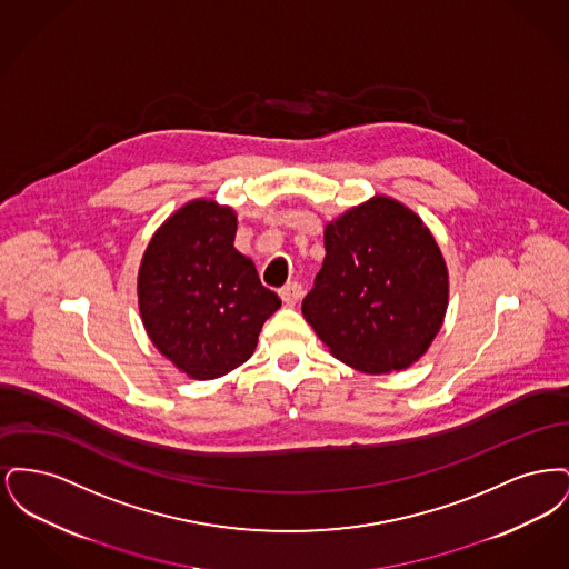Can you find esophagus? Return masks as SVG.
I'll use <instances>...</instances> for the list:
<instances>
[{
	"instance_id": "34e87169",
	"label": "esophagus",
	"mask_w": 569,
	"mask_h": 569,
	"mask_svg": "<svg viewBox=\"0 0 569 569\" xmlns=\"http://www.w3.org/2000/svg\"><path fill=\"white\" fill-rule=\"evenodd\" d=\"M279 297L286 305H297L298 300L302 298V286L298 281H290L279 290Z\"/></svg>"
}]
</instances>
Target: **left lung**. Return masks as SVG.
Here are the masks:
<instances>
[{"mask_svg":"<svg viewBox=\"0 0 569 569\" xmlns=\"http://www.w3.org/2000/svg\"><path fill=\"white\" fill-rule=\"evenodd\" d=\"M325 247L305 320L362 373L413 365L448 309V269L431 230L406 204L376 196L326 223Z\"/></svg>","mask_w":569,"mask_h":569,"instance_id":"1","label":"left lung"}]
</instances>
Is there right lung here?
Returning a JSON list of instances; mask_svg holds the SVG:
<instances>
[{"label": "right lung", "mask_w": 569, "mask_h": 569, "mask_svg": "<svg viewBox=\"0 0 569 569\" xmlns=\"http://www.w3.org/2000/svg\"><path fill=\"white\" fill-rule=\"evenodd\" d=\"M237 213L191 200L168 217L138 269V309L153 346L193 379L230 373L258 346L281 307L234 249Z\"/></svg>", "instance_id": "add662e5"}]
</instances>
